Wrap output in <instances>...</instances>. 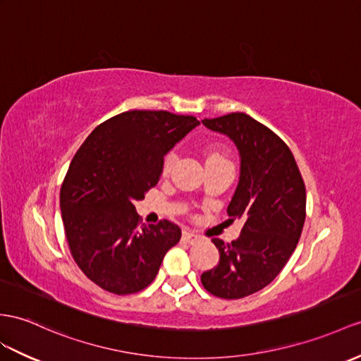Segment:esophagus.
<instances>
[{
	"mask_svg": "<svg viewBox=\"0 0 361 361\" xmlns=\"http://www.w3.org/2000/svg\"><path fill=\"white\" fill-rule=\"evenodd\" d=\"M182 240L187 242V243H196L197 240H200V235L195 234V233L190 231V230H185V231L182 233Z\"/></svg>",
	"mask_w": 361,
	"mask_h": 361,
	"instance_id": "34e87169",
	"label": "esophagus"
}]
</instances>
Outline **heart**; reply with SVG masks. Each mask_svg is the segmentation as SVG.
<instances>
[{
	"instance_id": "1",
	"label": "heart",
	"mask_w": 361,
	"mask_h": 361,
	"mask_svg": "<svg viewBox=\"0 0 361 361\" xmlns=\"http://www.w3.org/2000/svg\"><path fill=\"white\" fill-rule=\"evenodd\" d=\"M213 161H226V159H225V157H224L221 153L213 150V152H208L207 162H213ZM173 162H174V154H173V153L166 154V156H165V161H164V171H165V173L170 171Z\"/></svg>"
}]
</instances>
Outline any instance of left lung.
Returning a JSON list of instances; mask_svg holds the SVG:
<instances>
[{"label":"left lung","instance_id":"left-lung-1","mask_svg":"<svg viewBox=\"0 0 361 361\" xmlns=\"http://www.w3.org/2000/svg\"><path fill=\"white\" fill-rule=\"evenodd\" d=\"M226 135L240 156V176L226 213L243 219L231 243L211 239L221 254L217 267L200 276L209 294L242 298L269 285L294 252L306 217V188L288 145L245 113L202 121Z\"/></svg>","mask_w":361,"mask_h":361}]
</instances>
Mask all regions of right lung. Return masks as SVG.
<instances>
[{
    "label": "right lung",
    "instance_id": "add662e5",
    "mask_svg": "<svg viewBox=\"0 0 361 361\" xmlns=\"http://www.w3.org/2000/svg\"><path fill=\"white\" fill-rule=\"evenodd\" d=\"M200 122L131 110L96 127L70 162L59 204L70 252L93 283L118 295L150 285L180 228L140 225L135 202L159 182L164 157Z\"/></svg>",
    "mask_w": 361,
    "mask_h": 361
}]
</instances>
